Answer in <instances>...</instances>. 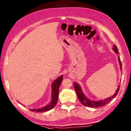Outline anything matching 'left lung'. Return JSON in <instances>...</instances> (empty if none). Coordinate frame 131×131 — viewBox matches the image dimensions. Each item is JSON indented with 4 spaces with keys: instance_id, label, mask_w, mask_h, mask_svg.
Masks as SVG:
<instances>
[{
    "instance_id": "1",
    "label": "left lung",
    "mask_w": 131,
    "mask_h": 131,
    "mask_svg": "<svg viewBox=\"0 0 131 131\" xmlns=\"http://www.w3.org/2000/svg\"><path fill=\"white\" fill-rule=\"evenodd\" d=\"M112 49L113 51L115 52V53H116L117 54L119 53L117 47H116L115 44L114 45H113ZM118 57L119 63V65H120V69H121V70L122 71V65L121 59H120V57H119V56H118ZM74 87L75 90L78 97L80 102H81L83 105L87 107H100V106H102L105 105V104H107L108 102H109L111 100H112L113 99H114L116 97V96L117 95V94L119 91V87H120V85H119L118 86L117 90H116L115 93L112 96H110L109 97H108V98H106L104 100H98V101H94V100H92L88 99L87 97L85 96V94H84V93H83V92L82 90L81 87H80V85L78 83H76V82L74 83Z\"/></svg>"
}]
</instances>
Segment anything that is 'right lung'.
Listing matches in <instances>:
<instances>
[{
	"instance_id": "add662e5",
	"label": "right lung",
	"mask_w": 131,
	"mask_h": 131,
	"mask_svg": "<svg viewBox=\"0 0 131 131\" xmlns=\"http://www.w3.org/2000/svg\"><path fill=\"white\" fill-rule=\"evenodd\" d=\"M63 75H61L58 77L56 79H55L53 82L52 84V94H51V101L49 104L45 106L39 108H32V109H30L32 112H47L51 110L52 108H53L56 105L58 101V90L61 82L62 81Z\"/></svg>"
}]
</instances>
